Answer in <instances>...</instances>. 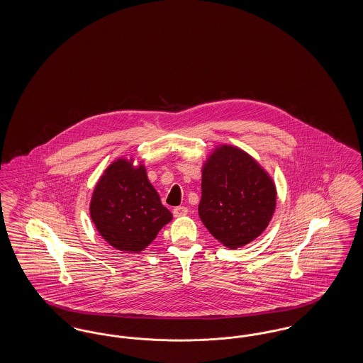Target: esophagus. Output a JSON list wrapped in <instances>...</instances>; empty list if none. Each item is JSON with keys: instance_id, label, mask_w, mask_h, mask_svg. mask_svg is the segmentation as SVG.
Listing matches in <instances>:
<instances>
[{"instance_id": "1", "label": "esophagus", "mask_w": 363, "mask_h": 363, "mask_svg": "<svg viewBox=\"0 0 363 363\" xmlns=\"http://www.w3.org/2000/svg\"><path fill=\"white\" fill-rule=\"evenodd\" d=\"M173 213L175 218H181V216H185V215H188V208L175 207L173 209Z\"/></svg>"}]
</instances>
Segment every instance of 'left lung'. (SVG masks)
I'll return each instance as SVG.
<instances>
[{
    "label": "left lung",
    "instance_id": "8db88e82",
    "mask_svg": "<svg viewBox=\"0 0 363 363\" xmlns=\"http://www.w3.org/2000/svg\"><path fill=\"white\" fill-rule=\"evenodd\" d=\"M277 207L272 178L245 151L220 145L203 167L199 215L208 231L237 249L256 240Z\"/></svg>",
    "mask_w": 363,
    "mask_h": 363
}]
</instances>
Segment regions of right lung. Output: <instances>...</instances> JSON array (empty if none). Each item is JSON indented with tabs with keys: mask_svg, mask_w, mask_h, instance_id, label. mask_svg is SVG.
<instances>
[{
	"mask_svg": "<svg viewBox=\"0 0 363 363\" xmlns=\"http://www.w3.org/2000/svg\"><path fill=\"white\" fill-rule=\"evenodd\" d=\"M98 233L113 247L138 253L154 241L173 215L160 201L145 167L120 157L99 178L89 204Z\"/></svg>",
	"mask_w": 363,
	"mask_h": 363,
	"instance_id": "add662e5",
	"label": "right lung"
}]
</instances>
